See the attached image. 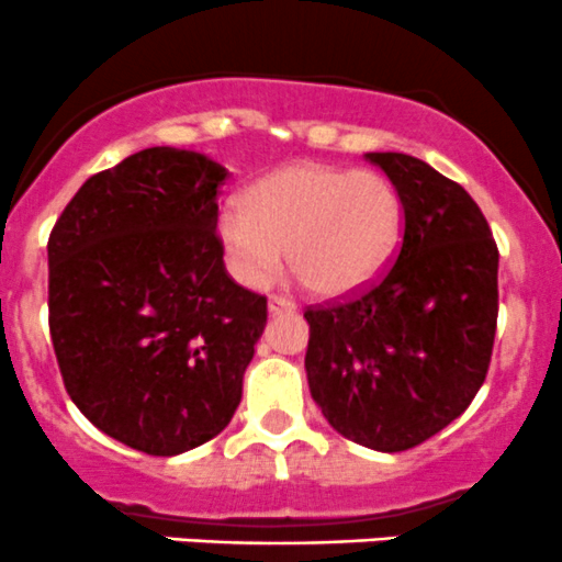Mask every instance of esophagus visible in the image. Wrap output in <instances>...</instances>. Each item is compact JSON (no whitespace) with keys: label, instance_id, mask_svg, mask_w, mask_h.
Instances as JSON below:
<instances>
[{"label":"esophagus","instance_id":"esophagus-1","mask_svg":"<svg viewBox=\"0 0 562 562\" xmlns=\"http://www.w3.org/2000/svg\"><path fill=\"white\" fill-rule=\"evenodd\" d=\"M297 308V305H294V300H289V297H283V294H273V297H270V303H268V311L270 314H292V311Z\"/></svg>","mask_w":562,"mask_h":562}]
</instances>
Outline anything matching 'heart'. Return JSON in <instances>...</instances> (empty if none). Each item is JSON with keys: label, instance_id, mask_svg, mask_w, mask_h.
<instances>
[{"label": "heart", "instance_id": "obj_1", "mask_svg": "<svg viewBox=\"0 0 562 562\" xmlns=\"http://www.w3.org/2000/svg\"><path fill=\"white\" fill-rule=\"evenodd\" d=\"M402 196L366 169L292 164L270 171L215 226L232 279L262 289L289 262L325 297H347L385 270L402 235Z\"/></svg>", "mask_w": 562, "mask_h": 562}]
</instances>
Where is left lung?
Listing matches in <instances>:
<instances>
[{
	"mask_svg": "<svg viewBox=\"0 0 562 562\" xmlns=\"http://www.w3.org/2000/svg\"><path fill=\"white\" fill-rule=\"evenodd\" d=\"M366 160L402 196V248L369 292L305 311V376L338 435L398 453L446 429L481 391L497 327L499 254L459 182L404 153Z\"/></svg>",
	"mask_w": 562,
	"mask_h": 562,
	"instance_id": "left-lung-1",
	"label": "left lung"
}]
</instances>
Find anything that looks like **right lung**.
Segmentation results:
<instances>
[{"mask_svg":"<svg viewBox=\"0 0 562 562\" xmlns=\"http://www.w3.org/2000/svg\"><path fill=\"white\" fill-rule=\"evenodd\" d=\"M226 180L193 149H142L90 177L48 237V327L68 396L149 457L229 426L268 325V300L221 257Z\"/></svg>","mask_w":562,"mask_h":562,"instance_id":"1","label":"right lung"}]
</instances>
